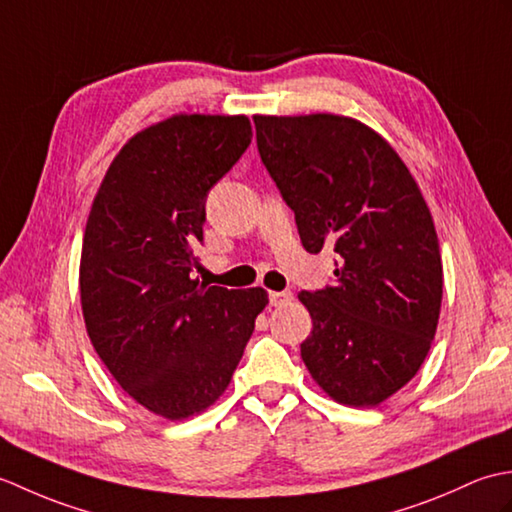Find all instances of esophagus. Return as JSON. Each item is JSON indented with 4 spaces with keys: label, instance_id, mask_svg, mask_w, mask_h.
I'll return each instance as SVG.
<instances>
[{
    "label": "esophagus",
    "instance_id": "obj_1",
    "mask_svg": "<svg viewBox=\"0 0 512 512\" xmlns=\"http://www.w3.org/2000/svg\"><path fill=\"white\" fill-rule=\"evenodd\" d=\"M268 299H270V306H273V308H284V306H288V303L292 301V292H288V290H284V292H270Z\"/></svg>",
    "mask_w": 512,
    "mask_h": 512
}]
</instances>
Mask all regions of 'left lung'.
I'll use <instances>...</instances> for the list:
<instances>
[{
	"mask_svg": "<svg viewBox=\"0 0 512 512\" xmlns=\"http://www.w3.org/2000/svg\"><path fill=\"white\" fill-rule=\"evenodd\" d=\"M257 149L308 253L336 255L334 286L299 292L301 358L336 402L376 407L427 358L442 303L436 226L383 136L336 114L255 116Z\"/></svg>",
	"mask_w": 512,
	"mask_h": 512,
	"instance_id": "1",
	"label": "left lung"
}]
</instances>
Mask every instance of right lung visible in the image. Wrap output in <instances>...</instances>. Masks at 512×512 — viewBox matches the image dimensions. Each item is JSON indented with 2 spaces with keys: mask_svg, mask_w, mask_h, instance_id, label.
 <instances>
[{
  "mask_svg": "<svg viewBox=\"0 0 512 512\" xmlns=\"http://www.w3.org/2000/svg\"><path fill=\"white\" fill-rule=\"evenodd\" d=\"M250 138L246 116H171L127 140L92 202L79 270L85 328L116 383L167 420L224 394L268 303L264 288L193 277L206 195Z\"/></svg>",
  "mask_w": 512,
  "mask_h": 512,
  "instance_id": "1",
  "label": "right lung"
}]
</instances>
